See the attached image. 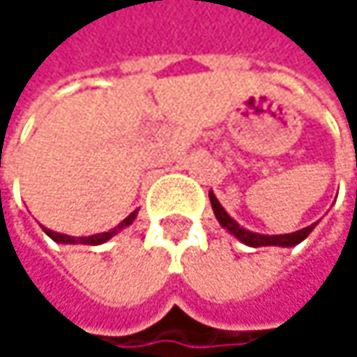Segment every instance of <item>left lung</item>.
Instances as JSON below:
<instances>
[{"label": "left lung", "mask_w": 357, "mask_h": 357, "mask_svg": "<svg viewBox=\"0 0 357 357\" xmlns=\"http://www.w3.org/2000/svg\"><path fill=\"white\" fill-rule=\"evenodd\" d=\"M208 198H211V206H213V213H215V217H217V221L221 223V227H225L234 238H238L242 244H246L250 248H260V246H279V248H294V246H298L300 242H304L310 234H312V229L319 225V221L317 223H312V225H308V227H304V229H300V231H294V234H279V236H264V234H256V231H250L246 227H242L236 219H231L229 217V213L221 206V202L217 200V196L213 194V190L208 192Z\"/></svg>", "instance_id": "left-lung-1"}]
</instances>
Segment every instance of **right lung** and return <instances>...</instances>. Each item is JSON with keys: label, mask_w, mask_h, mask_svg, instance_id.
I'll return each instance as SVG.
<instances>
[{"label": "right lung", "mask_w": 357, "mask_h": 357, "mask_svg": "<svg viewBox=\"0 0 357 357\" xmlns=\"http://www.w3.org/2000/svg\"><path fill=\"white\" fill-rule=\"evenodd\" d=\"M136 215H138V211H134V213H130L119 225H115L113 229H109V231H103V234H95V236H80V238H76V236H68V234H57V231H53V229H47V227H43V231L53 240V242H57V244H84V246H101V244H105L107 240H111L113 236H117L121 229H126L128 225H132V221L136 219Z\"/></svg>", "instance_id": "add662e5"}]
</instances>
